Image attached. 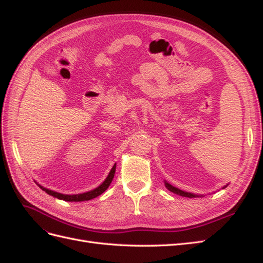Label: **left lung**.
<instances>
[{"label": "left lung", "mask_w": 263, "mask_h": 263, "mask_svg": "<svg viewBox=\"0 0 263 263\" xmlns=\"http://www.w3.org/2000/svg\"><path fill=\"white\" fill-rule=\"evenodd\" d=\"M164 185H166V187L169 189L170 192L174 193V194H177V195H180V196H184V197H189V198H193V197H196V195L194 194H191V193H187V192H182L180 191V189L176 188L174 186H172L170 184H168V182H164Z\"/></svg>", "instance_id": "obj_1"}]
</instances>
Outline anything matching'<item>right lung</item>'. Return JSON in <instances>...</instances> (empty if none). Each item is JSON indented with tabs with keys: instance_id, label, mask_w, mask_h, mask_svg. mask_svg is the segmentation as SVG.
<instances>
[{
	"instance_id": "1",
	"label": "right lung",
	"mask_w": 263,
	"mask_h": 263,
	"mask_svg": "<svg viewBox=\"0 0 263 263\" xmlns=\"http://www.w3.org/2000/svg\"><path fill=\"white\" fill-rule=\"evenodd\" d=\"M115 164L113 166V168L111 169V172H109L107 178L103 181V184L100 185L97 188L93 189V191L87 192V193H83V194H77V195H64V194H60V193H56V192H52V191H49L47 188L41 187L42 191H45L48 195H51V196L56 197L58 199H64L66 201H84V200H89V199H93L97 196H100L101 194H103L104 192L106 191L108 188V186L111 185V182L114 178V174H115Z\"/></svg>"
}]
</instances>
